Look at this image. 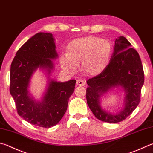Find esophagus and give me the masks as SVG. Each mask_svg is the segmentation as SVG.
Wrapping results in <instances>:
<instances>
[{
  "label": "esophagus",
  "mask_w": 153,
  "mask_h": 153,
  "mask_svg": "<svg viewBox=\"0 0 153 153\" xmlns=\"http://www.w3.org/2000/svg\"><path fill=\"white\" fill-rule=\"evenodd\" d=\"M77 85H80V86H84L85 85V82L84 80L82 79H77Z\"/></svg>",
  "instance_id": "34e87169"
}]
</instances>
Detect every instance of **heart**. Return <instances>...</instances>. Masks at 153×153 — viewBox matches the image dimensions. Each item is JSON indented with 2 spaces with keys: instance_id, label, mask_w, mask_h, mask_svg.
Segmentation results:
<instances>
[{
  "instance_id": "1",
  "label": "heart",
  "mask_w": 153,
  "mask_h": 153,
  "mask_svg": "<svg viewBox=\"0 0 153 153\" xmlns=\"http://www.w3.org/2000/svg\"><path fill=\"white\" fill-rule=\"evenodd\" d=\"M68 53L62 55V66L71 72L78 68L82 62L84 73L90 76H96L102 73L109 64L112 52L109 41L94 36L79 37L68 44Z\"/></svg>"
}]
</instances>
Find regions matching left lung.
Returning <instances> with one entry per match:
<instances>
[{
  "label": "left lung",
  "mask_w": 153,
  "mask_h": 153,
  "mask_svg": "<svg viewBox=\"0 0 153 153\" xmlns=\"http://www.w3.org/2000/svg\"><path fill=\"white\" fill-rule=\"evenodd\" d=\"M131 45L124 37L116 38L107 68L102 73L87 81V103L100 120L109 123L123 121L139 104L144 75L139 55ZM114 88L123 90L125 95L124 108L115 115L103 109L100 101L103 94Z\"/></svg>",
  "instance_id": "8db88e82"
}]
</instances>
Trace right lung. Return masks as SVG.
I'll return each instance as SVG.
<instances>
[{
  "instance_id": "right-lung-1",
  "label": "right lung",
  "mask_w": 153,
  "mask_h": 153,
  "mask_svg": "<svg viewBox=\"0 0 153 153\" xmlns=\"http://www.w3.org/2000/svg\"><path fill=\"white\" fill-rule=\"evenodd\" d=\"M55 48L51 33H38L18 50L10 65V93L19 115L43 128L55 126L63 118L76 83L75 79L60 82L50 78L54 69L52 60L58 57ZM38 68L48 77L47 88L40 101L34 99L28 90L30 79Z\"/></svg>"
}]
</instances>
